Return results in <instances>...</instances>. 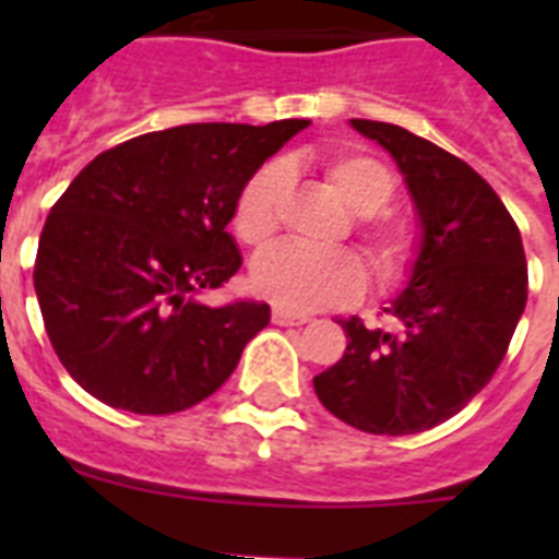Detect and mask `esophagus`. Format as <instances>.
Here are the masks:
<instances>
[{
    "label": "esophagus",
    "instance_id": "1",
    "mask_svg": "<svg viewBox=\"0 0 559 559\" xmlns=\"http://www.w3.org/2000/svg\"><path fill=\"white\" fill-rule=\"evenodd\" d=\"M272 322L284 324V328H301V324H307L310 319L301 313H289V310H281V307H275V310H272Z\"/></svg>",
    "mask_w": 559,
    "mask_h": 559
}]
</instances>
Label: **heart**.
Masks as SVG:
<instances>
[{
    "mask_svg": "<svg viewBox=\"0 0 559 559\" xmlns=\"http://www.w3.org/2000/svg\"><path fill=\"white\" fill-rule=\"evenodd\" d=\"M324 177L362 217L366 252L382 281L397 278L412 261V231L403 223L377 217L397 193V179L380 159L366 153H340L324 165ZM287 170L278 162L263 165L246 179L231 209L235 237L246 246L266 243L278 226ZM252 289L289 313H313L348 305L366 289V272L348 252H316L305 246L278 243L263 249L249 270Z\"/></svg>",
    "mask_w": 559,
    "mask_h": 559,
    "instance_id": "b5f03b06",
    "label": "heart"
}]
</instances>
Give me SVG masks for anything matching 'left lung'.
Masks as SVG:
<instances>
[{
  "label": "left lung",
  "mask_w": 559,
  "mask_h": 559,
  "mask_svg": "<svg viewBox=\"0 0 559 559\" xmlns=\"http://www.w3.org/2000/svg\"><path fill=\"white\" fill-rule=\"evenodd\" d=\"M397 162L420 240L408 284L382 307L394 331L340 319L348 348L313 377L322 406L371 435H415L450 420L485 389L511 345L528 266L520 228L459 156L397 124L350 118Z\"/></svg>",
  "instance_id": "left-lung-1"
}]
</instances>
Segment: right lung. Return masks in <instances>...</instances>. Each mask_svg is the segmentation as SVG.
I'll list each match as a JSON object with an SVG mask.
<instances>
[{
  "instance_id": "1",
  "label": "right lung",
  "mask_w": 559,
  "mask_h": 559,
  "mask_svg": "<svg viewBox=\"0 0 559 559\" xmlns=\"http://www.w3.org/2000/svg\"><path fill=\"white\" fill-rule=\"evenodd\" d=\"M307 124L170 127L104 151L72 179L39 235L34 289L83 391L135 415H174L231 377L270 305L200 296L243 263L226 231L240 188Z\"/></svg>"
}]
</instances>
